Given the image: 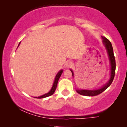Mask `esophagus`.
Returning a JSON list of instances; mask_svg holds the SVG:
<instances>
[{
	"label": "esophagus",
	"instance_id": "1",
	"mask_svg": "<svg viewBox=\"0 0 127 127\" xmlns=\"http://www.w3.org/2000/svg\"><path fill=\"white\" fill-rule=\"evenodd\" d=\"M72 66H73V62H72L71 61H67V62H66L65 66L66 67H71Z\"/></svg>",
	"mask_w": 127,
	"mask_h": 127
}]
</instances>
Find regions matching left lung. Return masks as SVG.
Returning <instances> with one entry per match:
<instances>
[{
    "label": "left lung",
    "mask_w": 127,
    "mask_h": 127,
    "mask_svg": "<svg viewBox=\"0 0 127 127\" xmlns=\"http://www.w3.org/2000/svg\"><path fill=\"white\" fill-rule=\"evenodd\" d=\"M102 39H103V44L105 45L106 48L107 54H108V56L109 58V61H110V77L109 80L108 81L106 84L102 87L99 88L97 90H76L77 93L79 94L84 95V96H96L100 94V93H103V92L107 89L109 86H110V84H112L113 80L114 75H115V70H116V60L115 58H114V55L113 53V49L112 44H111L110 41L107 38H106L104 36H101ZM72 72V76L73 77L74 73L72 70H71Z\"/></svg>",
    "instance_id": "1"
}]
</instances>
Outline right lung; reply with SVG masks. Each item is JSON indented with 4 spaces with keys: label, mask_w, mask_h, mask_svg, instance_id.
<instances>
[{
    "label": "right lung",
    "mask_w": 127,
    "mask_h": 127,
    "mask_svg": "<svg viewBox=\"0 0 127 127\" xmlns=\"http://www.w3.org/2000/svg\"><path fill=\"white\" fill-rule=\"evenodd\" d=\"M20 43H19L18 47L19 46V45H20ZM62 72H63V70H61L60 71V72H59L58 73H57L56 76H55V78L54 81L53 87H52L51 90H50V91L49 92H48V93L46 94H44V95H41V96H40L34 97V98L41 99V98H46V97H48V96H51V95H53V94L54 93L55 90H56L57 86V84H58L59 79H60V77H61V76Z\"/></svg>",
    "instance_id": "obj_1"
}]
</instances>
